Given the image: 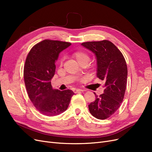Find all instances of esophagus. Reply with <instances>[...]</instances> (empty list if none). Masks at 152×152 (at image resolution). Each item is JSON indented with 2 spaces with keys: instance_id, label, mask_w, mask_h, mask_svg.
<instances>
[{
  "instance_id": "34e87169",
  "label": "esophagus",
  "mask_w": 152,
  "mask_h": 152,
  "mask_svg": "<svg viewBox=\"0 0 152 152\" xmlns=\"http://www.w3.org/2000/svg\"><path fill=\"white\" fill-rule=\"evenodd\" d=\"M80 91H84V89H74L73 90V92H74L75 93H77V92H80Z\"/></svg>"
}]
</instances>
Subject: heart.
I'll return each instance as SVG.
<instances>
[{
    "label": "heart",
    "instance_id": "1",
    "mask_svg": "<svg viewBox=\"0 0 152 152\" xmlns=\"http://www.w3.org/2000/svg\"><path fill=\"white\" fill-rule=\"evenodd\" d=\"M72 57L74 58L76 61L80 65H87L89 61V56L87 53L83 50H77L72 54Z\"/></svg>",
    "mask_w": 152,
    "mask_h": 152
}]
</instances>
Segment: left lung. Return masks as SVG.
Returning a JSON list of instances; mask_svg holds the SVG:
<instances>
[{"instance_id":"8db88e82","label":"left lung","mask_w":152,"mask_h":152,"mask_svg":"<svg viewBox=\"0 0 152 152\" xmlns=\"http://www.w3.org/2000/svg\"><path fill=\"white\" fill-rule=\"evenodd\" d=\"M81 45L93 52L97 62L96 76L104 82L103 94L89 105L91 115L101 120L110 117L120 107L125 94L127 68L122 53L112 42L104 40Z\"/></svg>"}]
</instances>
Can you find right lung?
I'll return each instance as SVG.
<instances>
[{"label":"right lung","instance_id":"1","mask_svg":"<svg viewBox=\"0 0 152 152\" xmlns=\"http://www.w3.org/2000/svg\"><path fill=\"white\" fill-rule=\"evenodd\" d=\"M70 45L44 40L35 45L26 57L23 75L27 93L37 110L44 115L55 116L66 111L74 94L70 89H54L50 83L59 53Z\"/></svg>","mask_w":152,"mask_h":152}]
</instances>
